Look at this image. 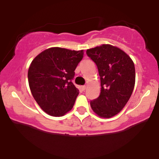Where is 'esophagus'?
<instances>
[{
	"label": "esophagus",
	"instance_id": "34e87169",
	"mask_svg": "<svg viewBox=\"0 0 159 159\" xmlns=\"http://www.w3.org/2000/svg\"><path fill=\"white\" fill-rule=\"evenodd\" d=\"M86 86L85 85H84V86H81V90H85V89H86Z\"/></svg>",
	"mask_w": 159,
	"mask_h": 159
}]
</instances>
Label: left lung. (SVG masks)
<instances>
[{
	"instance_id": "1",
	"label": "left lung",
	"mask_w": 159,
	"mask_h": 159,
	"mask_svg": "<svg viewBox=\"0 0 159 159\" xmlns=\"http://www.w3.org/2000/svg\"><path fill=\"white\" fill-rule=\"evenodd\" d=\"M87 54L96 63L101 80V93L90 102L91 108L99 117L111 118L123 110L132 96L135 84L134 62L110 44L87 49Z\"/></svg>"
}]
</instances>
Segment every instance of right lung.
I'll return each instance as SVG.
<instances>
[{"instance_id":"1","label":"right lung","mask_w":159,"mask_h":159,"mask_svg":"<svg viewBox=\"0 0 159 159\" xmlns=\"http://www.w3.org/2000/svg\"><path fill=\"white\" fill-rule=\"evenodd\" d=\"M84 56V50L52 47L33 60L27 72L33 97L42 110L62 116L72 110L79 90L72 80Z\"/></svg>"}]
</instances>
